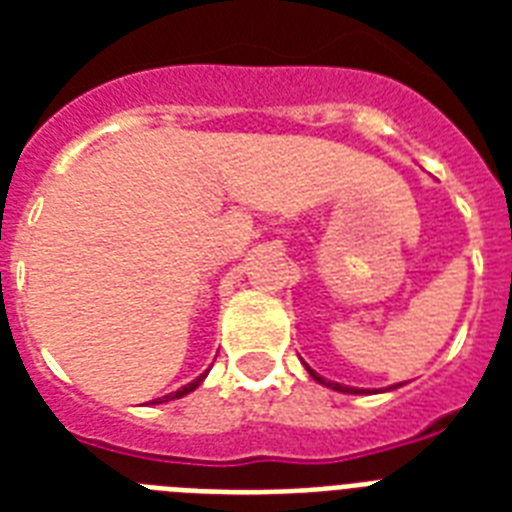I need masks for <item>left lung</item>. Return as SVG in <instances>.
Listing matches in <instances>:
<instances>
[{
	"label": "left lung",
	"mask_w": 512,
	"mask_h": 512,
	"mask_svg": "<svg viewBox=\"0 0 512 512\" xmlns=\"http://www.w3.org/2000/svg\"><path fill=\"white\" fill-rule=\"evenodd\" d=\"M308 372H311V377H313V380H319L321 385H327V388H332V390H340V393H364V390H358V388H348V385H337V382H327V380H324V377H319V374L313 372L311 366H308Z\"/></svg>",
	"instance_id": "1"
}]
</instances>
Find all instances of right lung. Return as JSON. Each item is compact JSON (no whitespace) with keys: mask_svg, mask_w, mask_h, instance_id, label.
<instances>
[{"mask_svg":"<svg viewBox=\"0 0 512 512\" xmlns=\"http://www.w3.org/2000/svg\"><path fill=\"white\" fill-rule=\"evenodd\" d=\"M204 377H207V374H201V377H196V380L193 382H188V385H183V388L180 390H175V393H167V396H162V398H156V401H151V404H162V401H172V398H183L185 393H191V390H196L201 385V380H204Z\"/></svg>","mask_w":512,"mask_h":512,"instance_id":"right-lung-1","label":"right lung"}]
</instances>
